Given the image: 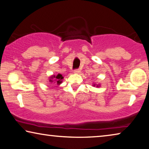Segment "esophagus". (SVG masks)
Instances as JSON below:
<instances>
[{
	"mask_svg": "<svg viewBox=\"0 0 149 149\" xmlns=\"http://www.w3.org/2000/svg\"><path fill=\"white\" fill-rule=\"evenodd\" d=\"M80 72H81V70H80L79 69H76L74 70V74H79Z\"/></svg>",
	"mask_w": 149,
	"mask_h": 149,
	"instance_id": "esophagus-1",
	"label": "esophagus"
}]
</instances>
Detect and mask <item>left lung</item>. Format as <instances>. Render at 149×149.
Listing matches in <instances>:
<instances>
[{
	"instance_id": "8db88e82",
	"label": "left lung",
	"mask_w": 149,
	"mask_h": 149,
	"mask_svg": "<svg viewBox=\"0 0 149 149\" xmlns=\"http://www.w3.org/2000/svg\"><path fill=\"white\" fill-rule=\"evenodd\" d=\"M93 86H95V84H93ZM96 86H97L96 87H99V86H100V85H99V84H98V85H97V84H96Z\"/></svg>"
}]
</instances>
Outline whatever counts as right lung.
<instances>
[{
	"mask_svg": "<svg viewBox=\"0 0 149 149\" xmlns=\"http://www.w3.org/2000/svg\"><path fill=\"white\" fill-rule=\"evenodd\" d=\"M63 79V77L62 76V74H58V75H52L51 76L49 77V82L53 84L56 85H60L62 84V80Z\"/></svg>",
	"mask_w": 149,
	"mask_h": 149,
	"instance_id": "obj_1",
	"label": "right lung"
}]
</instances>
